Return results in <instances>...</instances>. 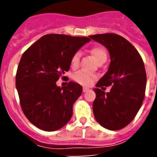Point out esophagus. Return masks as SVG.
<instances>
[{"label":"esophagus","instance_id":"34e87169","mask_svg":"<svg viewBox=\"0 0 157 157\" xmlns=\"http://www.w3.org/2000/svg\"><path fill=\"white\" fill-rule=\"evenodd\" d=\"M89 91V89H88V88L82 87V91H83V92H86V91Z\"/></svg>","mask_w":157,"mask_h":157}]
</instances>
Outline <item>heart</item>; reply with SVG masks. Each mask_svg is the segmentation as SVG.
<instances>
[{"label": "heart", "instance_id": "obj_1", "mask_svg": "<svg viewBox=\"0 0 157 157\" xmlns=\"http://www.w3.org/2000/svg\"><path fill=\"white\" fill-rule=\"evenodd\" d=\"M91 55L93 56L94 60L97 63L100 61L105 60L107 58V53L105 49L101 46H95L91 49ZM80 52H76L72 56L71 59V66L73 68H76L79 66L80 63ZM97 78V76L92 74L86 72L85 71H79L74 75V80L77 82L80 83L82 86H90L93 82V81Z\"/></svg>", "mask_w": 157, "mask_h": 157}]
</instances>
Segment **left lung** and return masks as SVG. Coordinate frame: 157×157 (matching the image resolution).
<instances>
[{
    "label": "left lung",
    "mask_w": 157,
    "mask_h": 157,
    "mask_svg": "<svg viewBox=\"0 0 157 157\" xmlns=\"http://www.w3.org/2000/svg\"><path fill=\"white\" fill-rule=\"evenodd\" d=\"M109 52L111 63L105 75L94 89V117L111 131L123 128L134 120L141 107L146 88V72L137 50L122 36L113 33L90 35ZM112 85L110 93L98 89Z\"/></svg>",
    "instance_id": "obj_1"
}]
</instances>
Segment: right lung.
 Instances as JSON below:
<instances>
[{
    "label": "right lung",
    "instance_id": "add662e5",
    "mask_svg": "<svg viewBox=\"0 0 157 157\" xmlns=\"http://www.w3.org/2000/svg\"><path fill=\"white\" fill-rule=\"evenodd\" d=\"M90 40L86 37L48 34L23 54L16 73V89L25 116L38 128L57 131L71 119L82 86L70 81L60 88L56 82L69 70L72 56Z\"/></svg>",
    "mask_w": 157,
    "mask_h": 157
}]
</instances>
